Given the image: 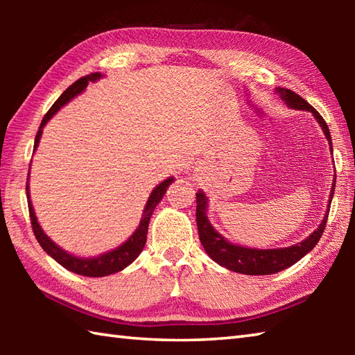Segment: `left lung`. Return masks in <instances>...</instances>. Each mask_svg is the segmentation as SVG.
I'll list each match as a JSON object with an SVG mask.
<instances>
[{
	"instance_id": "left-lung-1",
	"label": "left lung",
	"mask_w": 355,
	"mask_h": 355,
	"mask_svg": "<svg viewBox=\"0 0 355 355\" xmlns=\"http://www.w3.org/2000/svg\"><path fill=\"white\" fill-rule=\"evenodd\" d=\"M279 94L282 100H285V103L294 107V110H304L310 111L316 117L318 122L322 127L324 135H326L327 141L330 142V131L326 123V120L321 117V114L318 112L313 106H311L307 100H304L296 92L290 91V89L279 87ZM330 150H332V142H330ZM335 189V180L332 186V194ZM197 197V207H196V219H197V228H199V238L203 245V249L207 250V254L213 258V260L230 269L233 272L245 274V275H269L284 271V269L290 268L291 264L297 263L304 255H307L309 252L315 248L322 236L324 228L327 224V218L322 219L321 225L311 233V235L305 239V241L299 243L291 248L284 249H249L241 248V245L230 244L225 238H222L218 232L214 230L213 225L208 222L207 218V197L203 194V191L199 189L196 194ZM332 199V197H330ZM332 202V200H330Z\"/></svg>"
}]
</instances>
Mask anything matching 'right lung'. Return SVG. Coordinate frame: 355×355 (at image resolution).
<instances>
[{
    "instance_id": "1",
    "label": "right lung",
    "mask_w": 355,
    "mask_h": 355,
    "mask_svg": "<svg viewBox=\"0 0 355 355\" xmlns=\"http://www.w3.org/2000/svg\"><path fill=\"white\" fill-rule=\"evenodd\" d=\"M100 78H101L100 71H95V73H89L86 76H81L80 80L75 81L71 86L65 89L61 97L55 101V105L48 110L44 119H42L39 131H37V135H35L34 150L37 148L39 142H40L42 128H44L48 120H50L59 111V107H62L65 103H67V101H70L71 98L76 97L78 94L83 92L89 83L97 81V80H100ZM28 177H29V173H28ZM172 182H173V178H167L153 189V192L150 194L148 200H147L146 209H144L139 227H137V230L128 238V241H125L122 245H120V248L107 252V254H103L100 257H95V258H78V257L70 255L65 250H62L61 248H58V245L45 235L44 230H42L39 225L37 219H35L31 200H29V186L26 183L28 208H29V218H31V227H33L34 236L39 241V244L42 245V249H44L48 255H50L51 258H55V260L61 264V266L69 269V271H71V272L86 275V277H105V275L119 272V271H122L123 268H127L128 264L133 263L137 257H139V254L142 252L144 245H146V241H147L148 222H150V218H152L153 209L156 208V205H158L161 200H163L166 189L169 188V184Z\"/></svg>"
}]
</instances>
